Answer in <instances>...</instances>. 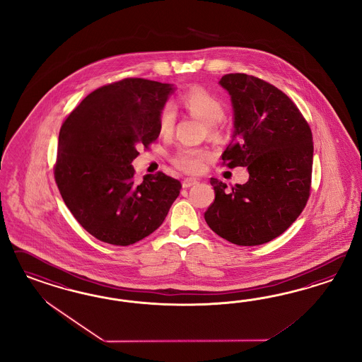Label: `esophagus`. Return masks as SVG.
Returning a JSON list of instances; mask_svg holds the SVG:
<instances>
[{
    "label": "esophagus",
    "instance_id": "34e87169",
    "mask_svg": "<svg viewBox=\"0 0 362 362\" xmlns=\"http://www.w3.org/2000/svg\"><path fill=\"white\" fill-rule=\"evenodd\" d=\"M199 182H197V179H194V177H186L185 180H183V188H188V187L194 186V185H197Z\"/></svg>",
    "mask_w": 362,
    "mask_h": 362
}]
</instances>
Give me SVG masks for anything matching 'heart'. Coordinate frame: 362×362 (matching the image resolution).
<instances>
[{
  "label": "heart",
  "mask_w": 362,
  "mask_h": 362,
  "mask_svg": "<svg viewBox=\"0 0 362 362\" xmlns=\"http://www.w3.org/2000/svg\"><path fill=\"white\" fill-rule=\"evenodd\" d=\"M182 105L189 112L197 115L202 121L209 124V134L216 135L219 134V123L218 122L224 115V106L214 94H211L209 90L203 88H191L180 98ZM175 109L173 105L165 103V106L159 111L158 118V127L162 135H168L174 130L175 126ZM211 156L209 150L192 147V146H183L176 151L171 160L179 170L188 173V174H197L202 171L204 162Z\"/></svg>",
  "instance_id": "obj_1"
}]
</instances>
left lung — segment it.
<instances>
[{
    "instance_id": "8db88e82",
    "label": "left lung",
    "mask_w": 362,
    "mask_h": 362,
    "mask_svg": "<svg viewBox=\"0 0 362 362\" xmlns=\"http://www.w3.org/2000/svg\"><path fill=\"white\" fill-rule=\"evenodd\" d=\"M219 83L230 93L235 118L223 165L247 167L250 179L228 189L211 177L215 200L204 219L226 240L260 245L288 230L307 206L312 132L293 100L263 79L235 73Z\"/></svg>"
}]
</instances>
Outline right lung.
<instances>
[{"instance_id":"1","label":"right lung","mask_w":362,"mask_h":362,"mask_svg":"<svg viewBox=\"0 0 362 362\" xmlns=\"http://www.w3.org/2000/svg\"><path fill=\"white\" fill-rule=\"evenodd\" d=\"M173 85L124 78L90 93L62 123L55 183L90 235L130 245L160 227L182 185L163 173L135 183L138 147L159 136L158 118Z\"/></svg>"}]
</instances>
